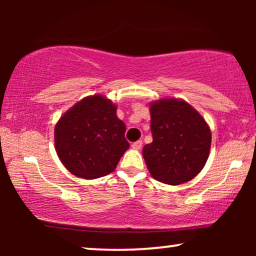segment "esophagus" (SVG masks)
<instances>
[{"label":"esophagus","instance_id":"esophagus-1","mask_svg":"<svg viewBox=\"0 0 256 256\" xmlns=\"http://www.w3.org/2000/svg\"><path fill=\"white\" fill-rule=\"evenodd\" d=\"M132 146L134 149H136V150H138V149H141V146H142V141H136V142H134L132 144Z\"/></svg>","mask_w":256,"mask_h":256}]
</instances>
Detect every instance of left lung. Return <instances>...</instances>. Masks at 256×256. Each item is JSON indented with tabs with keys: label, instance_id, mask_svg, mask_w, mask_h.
I'll return each mask as SVG.
<instances>
[{
	"label": "left lung",
	"instance_id": "left-lung-1",
	"mask_svg": "<svg viewBox=\"0 0 256 256\" xmlns=\"http://www.w3.org/2000/svg\"><path fill=\"white\" fill-rule=\"evenodd\" d=\"M152 142L143 146L146 168L169 185L191 180L200 172L211 149V130L186 101L169 98L150 104Z\"/></svg>",
	"mask_w": 256,
	"mask_h": 256
}]
</instances>
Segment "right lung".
I'll return each mask as SVG.
<instances>
[{
  "mask_svg": "<svg viewBox=\"0 0 256 256\" xmlns=\"http://www.w3.org/2000/svg\"><path fill=\"white\" fill-rule=\"evenodd\" d=\"M116 104L106 96L84 98L59 118L54 146L59 160L79 178L96 180L113 172L129 148Z\"/></svg>",
  "mask_w": 256,
  "mask_h": 256,
  "instance_id": "obj_1",
  "label": "right lung"
}]
</instances>
